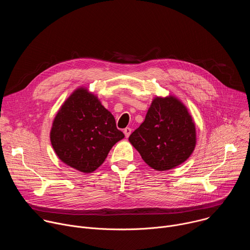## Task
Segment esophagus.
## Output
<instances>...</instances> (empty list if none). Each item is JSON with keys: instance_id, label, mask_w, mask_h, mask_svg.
Segmentation results:
<instances>
[{"instance_id": "esophagus-1", "label": "esophagus", "mask_w": 250, "mask_h": 250, "mask_svg": "<svg viewBox=\"0 0 250 250\" xmlns=\"http://www.w3.org/2000/svg\"><path fill=\"white\" fill-rule=\"evenodd\" d=\"M124 133H125V137H128L130 135V133H131V128L130 127H125L124 129Z\"/></svg>"}]
</instances>
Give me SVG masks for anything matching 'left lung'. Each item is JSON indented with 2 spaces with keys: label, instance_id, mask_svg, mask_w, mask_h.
I'll return each instance as SVG.
<instances>
[{
  "label": "left lung",
  "instance_id": "8db88e82",
  "mask_svg": "<svg viewBox=\"0 0 250 250\" xmlns=\"http://www.w3.org/2000/svg\"><path fill=\"white\" fill-rule=\"evenodd\" d=\"M141 158L157 171L185 162L196 146V127L186 105L174 96L153 99L145 122L128 137Z\"/></svg>",
  "mask_w": 250,
  "mask_h": 250
}]
</instances>
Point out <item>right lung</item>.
<instances>
[{
    "label": "right lung",
    "mask_w": 250,
    "mask_h": 250,
    "mask_svg": "<svg viewBox=\"0 0 250 250\" xmlns=\"http://www.w3.org/2000/svg\"><path fill=\"white\" fill-rule=\"evenodd\" d=\"M124 137L111 112L84 87L63 103L50 130L51 146L58 158L83 173L98 169Z\"/></svg>",
    "instance_id": "obj_1"
}]
</instances>
